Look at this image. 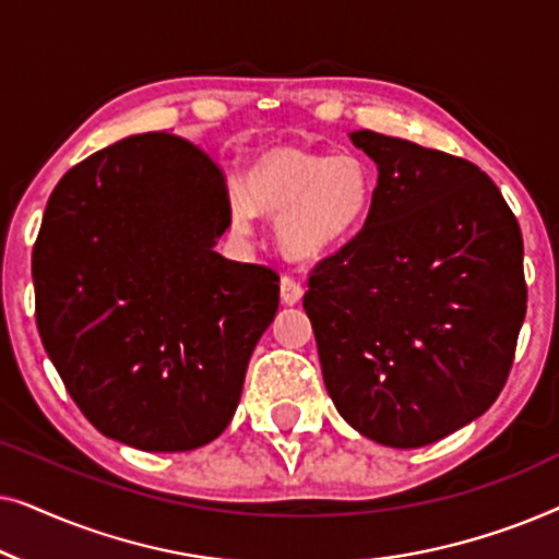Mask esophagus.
Listing matches in <instances>:
<instances>
[{
  "instance_id": "esophagus-1",
  "label": "esophagus",
  "mask_w": 559,
  "mask_h": 559,
  "mask_svg": "<svg viewBox=\"0 0 559 559\" xmlns=\"http://www.w3.org/2000/svg\"><path fill=\"white\" fill-rule=\"evenodd\" d=\"M302 285L293 277H282L280 282V295H282V302L285 305H297L302 300Z\"/></svg>"
}]
</instances>
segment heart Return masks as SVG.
Returning <instances> with one entry per match:
<instances>
[{
	"mask_svg": "<svg viewBox=\"0 0 559 559\" xmlns=\"http://www.w3.org/2000/svg\"><path fill=\"white\" fill-rule=\"evenodd\" d=\"M371 201L373 178L358 155L277 144L243 170V195H231V224L249 234L254 213L277 218L289 257L320 259L361 231Z\"/></svg>",
	"mask_w": 559,
	"mask_h": 559,
	"instance_id": "b5f03b06",
	"label": "heart"
}]
</instances>
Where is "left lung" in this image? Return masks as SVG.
Here are the masks:
<instances>
[{"label":"left lung","mask_w":559,"mask_h":559,"mask_svg":"<svg viewBox=\"0 0 559 559\" xmlns=\"http://www.w3.org/2000/svg\"><path fill=\"white\" fill-rule=\"evenodd\" d=\"M369 218L310 274L302 308L328 394L379 445L423 448L496 402L526 312L524 243L468 159L369 129Z\"/></svg>","instance_id":"obj_1"}]
</instances>
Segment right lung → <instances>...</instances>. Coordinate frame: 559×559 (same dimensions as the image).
Here are the masks:
<instances>
[{"mask_svg": "<svg viewBox=\"0 0 559 559\" xmlns=\"http://www.w3.org/2000/svg\"><path fill=\"white\" fill-rule=\"evenodd\" d=\"M228 226L224 173L163 132L94 152L52 190L33 249L37 331L106 438L182 453L231 423L280 277L221 257Z\"/></svg>", "mask_w": 559, "mask_h": 559, "instance_id": "1", "label": "right lung"}]
</instances>
